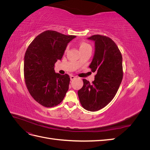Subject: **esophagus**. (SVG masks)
I'll use <instances>...</instances> for the list:
<instances>
[{"label": "esophagus", "mask_w": 150, "mask_h": 150, "mask_svg": "<svg viewBox=\"0 0 150 150\" xmlns=\"http://www.w3.org/2000/svg\"><path fill=\"white\" fill-rule=\"evenodd\" d=\"M75 78H76V77L74 76H72V75H71V76H70V79H71V81H73Z\"/></svg>", "instance_id": "esophagus-1"}]
</instances>
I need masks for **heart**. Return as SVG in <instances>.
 <instances>
[{
	"label": "heart",
	"instance_id": "1",
	"mask_svg": "<svg viewBox=\"0 0 150 150\" xmlns=\"http://www.w3.org/2000/svg\"><path fill=\"white\" fill-rule=\"evenodd\" d=\"M88 48H91V46L88 43L86 42H82L80 43V44H79L80 51H83V50H85V49H88ZM77 62H79V61H78Z\"/></svg>",
	"mask_w": 150,
	"mask_h": 150
}]
</instances>
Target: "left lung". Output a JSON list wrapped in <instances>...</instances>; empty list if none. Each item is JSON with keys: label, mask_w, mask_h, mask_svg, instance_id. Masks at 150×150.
<instances>
[{"label": "left lung", "mask_w": 150, "mask_h": 150, "mask_svg": "<svg viewBox=\"0 0 150 150\" xmlns=\"http://www.w3.org/2000/svg\"><path fill=\"white\" fill-rule=\"evenodd\" d=\"M88 39L95 42V52L89 67L96 72L90 83L83 79V86L78 92L85 110L96 111L114 98L123 76L122 55L116 43L105 35H93Z\"/></svg>", "instance_id": "8db88e82"}]
</instances>
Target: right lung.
<instances>
[{
	"label": "right lung",
	"mask_w": 150,
	"mask_h": 150,
	"mask_svg": "<svg viewBox=\"0 0 150 150\" xmlns=\"http://www.w3.org/2000/svg\"><path fill=\"white\" fill-rule=\"evenodd\" d=\"M76 37L48 30L39 34L27 49L25 83L31 96L44 107L60 104L69 89V75L56 73L54 66L61 59L67 44Z\"/></svg>",
	"instance_id": "1"
}]
</instances>
